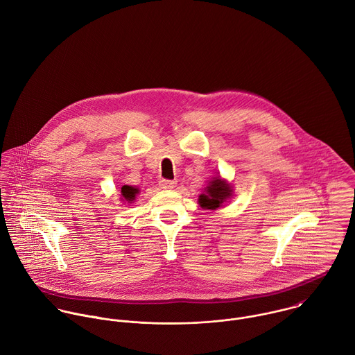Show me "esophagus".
Returning a JSON list of instances; mask_svg holds the SVG:
<instances>
[{"label":"esophagus","instance_id":"obj_1","mask_svg":"<svg viewBox=\"0 0 355 355\" xmlns=\"http://www.w3.org/2000/svg\"><path fill=\"white\" fill-rule=\"evenodd\" d=\"M159 185L162 189H173L175 187V182L171 180H162L159 181Z\"/></svg>","mask_w":355,"mask_h":355}]
</instances>
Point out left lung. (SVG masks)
<instances>
[{
	"label": "left lung",
	"mask_w": 355,
	"mask_h": 355,
	"mask_svg": "<svg viewBox=\"0 0 355 355\" xmlns=\"http://www.w3.org/2000/svg\"><path fill=\"white\" fill-rule=\"evenodd\" d=\"M232 187L225 180H221L218 177H213L206 187L205 192L199 195V205L202 209L206 210H216L221 207L231 196H232Z\"/></svg>",
	"instance_id": "left-lung-1"
}]
</instances>
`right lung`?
Masks as SVG:
<instances>
[{
	"instance_id": "add662e5",
	"label": "right lung",
	"mask_w": 355,
	"mask_h": 355,
	"mask_svg": "<svg viewBox=\"0 0 355 355\" xmlns=\"http://www.w3.org/2000/svg\"><path fill=\"white\" fill-rule=\"evenodd\" d=\"M138 193V189L130 185H123L121 187V199L127 200V203H132V200L135 199V195Z\"/></svg>"
}]
</instances>
